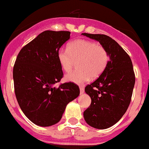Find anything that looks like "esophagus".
<instances>
[{
    "instance_id": "1",
    "label": "esophagus",
    "mask_w": 149,
    "mask_h": 149,
    "mask_svg": "<svg viewBox=\"0 0 149 149\" xmlns=\"http://www.w3.org/2000/svg\"><path fill=\"white\" fill-rule=\"evenodd\" d=\"M79 90H80V94H82L84 93V88L82 87H80L79 88Z\"/></svg>"
}]
</instances>
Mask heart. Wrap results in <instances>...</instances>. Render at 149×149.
<instances>
[{"label":"heart","instance_id":"heart-1","mask_svg":"<svg viewBox=\"0 0 149 149\" xmlns=\"http://www.w3.org/2000/svg\"><path fill=\"white\" fill-rule=\"evenodd\" d=\"M57 58L61 69L66 73L70 72L76 62L78 63V69L65 76L67 82L77 85L88 82L91 77H99L109 60L108 52L103 46L83 39L71 42L67 46V51L61 49Z\"/></svg>","mask_w":149,"mask_h":149}]
</instances>
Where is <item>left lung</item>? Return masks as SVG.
I'll return each instance as SVG.
<instances>
[{
  "instance_id": "left-lung-1",
  "label": "left lung",
  "mask_w": 149,
  "mask_h": 149,
  "mask_svg": "<svg viewBox=\"0 0 149 149\" xmlns=\"http://www.w3.org/2000/svg\"><path fill=\"white\" fill-rule=\"evenodd\" d=\"M82 35L98 41L109 55L105 70L85 87L91 103L83 113L91 127L107 129L119 121L128 108L135 85L133 64L126 52L109 36L86 33Z\"/></svg>"
}]
</instances>
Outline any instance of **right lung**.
I'll list each match as a JSON object with an SVG mask.
<instances>
[{"label": "right lung", "instance_id": "right-lung-1", "mask_svg": "<svg viewBox=\"0 0 149 149\" xmlns=\"http://www.w3.org/2000/svg\"><path fill=\"white\" fill-rule=\"evenodd\" d=\"M70 36V31H45L24 46L15 60V97L23 113L38 126L57 124L67 104L79 95L73 82L54 86L63 77L57 54Z\"/></svg>", "mask_w": 149, "mask_h": 149}]
</instances>
